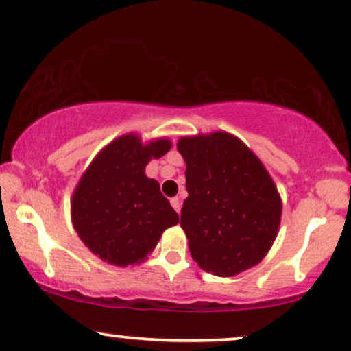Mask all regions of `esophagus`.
<instances>
[{"mask_svg": "<svg viewBox=\"0 0 351 351\" xmlns=\"http://www.w3.org/2000/svg\"><path fill=\"white\" fill-rule=\"evenodd\" d=\"M171 205H172V208H174L177 213L180 212V207H182V204H180V200L177 199V197H174V199H171Z\"/></svg>", "mask_w": 351, "mask_h": 351, "instance_id": "esophagus-1", "label": "esophagus"}]
</instances>
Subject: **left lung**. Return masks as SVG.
Masks as SVG:
<instances>
[{
    "label": "left lung",
    "mask_w": 351,
    "mask_h": 351,
    "mask_svg": "<svg viewBox=\"0 0 351 351\" xmlns=\"http://www.w3.org/2000/svg\"><path fill=\"white\" fill-rule=\"evenodd\" d=\"M177 149L189 192L180 226L193 261L220 278L256 266L278 237L282 213L265 164L226 131L184 136Z\"/></svg>",
    "instance_id": "left-lung-1"
}]
</instances>
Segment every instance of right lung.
<instances>
[{"label": "right lung", "instance_id": "right-lung-1", "mask_svg": "<svg viewBox=\"0 0 351 351\" xmlns=\"http://www.w3.org/2000/svg\"><path fill=\"white\" fill-rule=\"evenodd\" d=\"M171 147L167 138L143 143L139 134H123L106 144L80 177L70 202L72 225L101 261L139 265L164 230L177 225L179 217L159 182L144 172L151 159L162 158Z\"/></svg>", "mask_w": 351, "mask_h": 351}]
</instances>
